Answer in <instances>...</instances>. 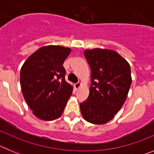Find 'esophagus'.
I'll return each mask as SVG.
<instances>
[{"label": "esophagus", "mask_w": 154, "mask_h": 154, "mask_svg": "<svg viewBox=\"0 0 154 154\" xmlns=\"http://www.w3.org/2000/svg\"><path fill=\"white\" fill-rule=\"evenodd\" d=\"M82 85V82H77V83L75 84V88L76 89H79Z\"/></svg>", "instance_id": "esophagus-1"}]
</instances>
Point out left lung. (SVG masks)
<instances>
[{"mask_svg": "<svg viewBox=\"0 0 154 154\" xmlns=\"http://www.w3.org/2000/svg\"><path fill=\"white\" fill-rule=\"evenodd\" d=\"M84 55L91 68L92 84L89 97L80 104L82 116L92 124H105L126 101L132 82L130 65L111 49H85Z\"/></svg>", "mask_w": 154, "mask_h": 154, "instance_id": "obj_1", "label": "left lung"}]
</instances>
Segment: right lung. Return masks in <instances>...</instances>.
<instances>
[{
  "mask_svg": "<svg viewBox=\"0 0 154 154\" xmlns=\"http://www.w3.org/2000/svg\"><path fill=\"white\" fill-rule=\"evenodd\" d=\"M72 49L61 45L43 46L30 55L20 72L21 90L37 118L51 121L62 116L73 86L65 79L62 66Z\"/></svg>",
  "mask_w": 154,
  "mask_h": 154,
  "instance_id": "add662e5",
  "label": "right lung"
}]
</instances>
